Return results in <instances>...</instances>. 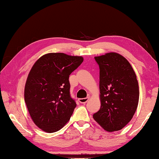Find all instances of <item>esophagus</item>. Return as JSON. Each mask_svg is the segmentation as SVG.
Segmentation results:
<instances>
[{"label": "esophagus", "instance_id": "obj_1", "mask_svg": "<svg viewBox=\"0 0 159 159\" xmlns=\"http://www.w3.org/2000/svg\"><path fill=\"white\" fill-rule=\"evenodd\" d=\"M89 99H90V97L84 98H80L79 99V101H80V103H86Z\"/></svg>", "mask_w": 159, "mask_h": 159}]
</instances>
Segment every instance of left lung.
I'll list each match as a JSON object with an SVG mask.
<instances>
[{
  "instance_id": "left-lung-1",
  "label": "left lung",
  "mask_w": 159,
  "mask_h": 159,
  "mask_svg": "<svg viewBox=\"0 0 159 159\" xmlns=\"http://www.w3.org/2000/svg\"><path fill=\"white\" fill-rule=\"evenodd\" d=\"M100 69V110L93 118L107 131L123 128L137 109L139 86L136 75L125 57L116 52L95 57Z\"/></svg>"
}]
</instances>
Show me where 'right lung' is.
Segmentation results:
<instances>
[{"label":"right lung","instance_id":"1","mask_svg":"<svg viewBox=\"0 0 159 159\" xmlns=\"http://www.w3.org/2000/svg\"><path fill=\"white\" fill-rule=\"evenodd\" d=\"M82 57L48 53L38 59L26 80L24 98L34 123L48 133L60 130L76 107L70 96L69 75L82 64Z\"/></svg>","mask_w":159,"mask_h":159}]
</instances>
